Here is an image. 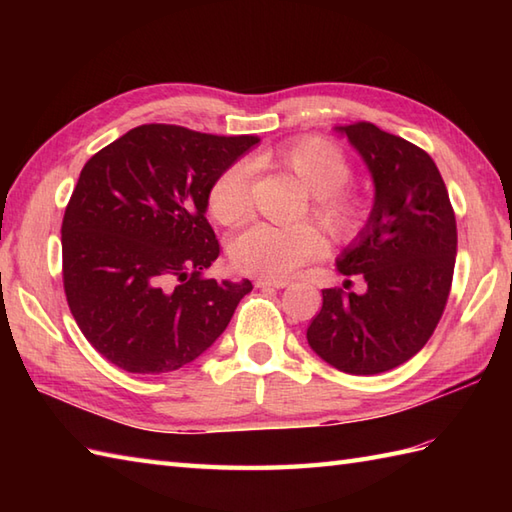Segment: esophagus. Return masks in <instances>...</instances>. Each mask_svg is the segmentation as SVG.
Returning <instances> with one entry per match:
<instances>
[{
	"label": "esophagus",
	"mask_w": 512,
	"mask_h": 512,
	"mask_svg": "<svg viewBox=\"0 0 512 512\" xmlns=\"http://www.w3.org/2000/svg\"><path fill=\"white\" fill-rule=\"evenodd\" d=\"M255 286L257 288H286L288 281L286 279H257Z\"/></svg>",
	"instance_id": "34e87169"
}]
</instances>
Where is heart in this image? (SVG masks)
Wrapping results in <instances>:
<instances>
[{
	"mask_svg": "<svg viewBox=\"0 0 512 512\" xmlns=\"http://www.w3.org/2000/svg\"><path fill=\"white\" fill-rule=\"evenodd\" d=\"M273 158L295 173L312 193L310 211L330 235L350 237L363 226L367 206L358 195L343 189L352 169L334 143L319 136H306L279 147ZM248 176L246 162H233L213 178L206 191V209L215 222L231 226L246 215ZM323 250L325 239L312 224L275 226L255 222L233 237L231 262L239 273L279 279L321 257Z\"/></svg>",
	"mask_w": 512,
	"mask_h": 512,
	"instance_id": "heart-1",
	"label": "heart"
}]
</instances>
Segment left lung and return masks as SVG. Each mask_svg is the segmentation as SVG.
Wrapping results in <instances>:
<instances>
[{
	"label": "left lung",
	"mask_w": 512,
	"mask_h": 512,
	"mask_svg": "<svg viewBox=\"0 0 512 512\" xmlns=\"http://www.w3.org/2000/svg\"><path fill=\"white\" fill-rule=\"evenodd\" d=\"M374 178L367 224L336 259L342 288L323 290L308 343L345 374L372 376L416 356L447 306L458 228L449 191L427 151L372 123L336 127ZM366 281L356 296L351 277Z\"/></svg>",
	"instance_id": "8db88e82"
}]
</instances>
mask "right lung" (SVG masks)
<instances>
[{
	"instance_id": "1",
	"label": "right lung",
	"mask_w": 512,
	"mask_h": 512,
	"mask_svg": "<svg viewBox=\"0 0 512 512\" xmlns=\"http://www.w3.org/2000/svg\"><path fill=\"white\" fill-rule=\"evenodd\" d=\"M257 140L151 123L85 162L61 226L63 288L85 339L116 367L189 365L253 290L202 273L220 255L206 191Z\"/></svg>"
}]
</instances>
